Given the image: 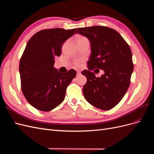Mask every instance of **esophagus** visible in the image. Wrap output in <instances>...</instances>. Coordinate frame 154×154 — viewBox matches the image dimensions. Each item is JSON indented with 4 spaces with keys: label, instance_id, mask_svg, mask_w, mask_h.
Listing matches in <instances>:
<instances>
[{
    "label": "esophagus",
    "instance_id": "obj_1",
    "mask_svg": "<svg viewBox=\"0 0 154 154\" xmlns=\"http://www.w3.org/2000/svg\"><path fill=\"white\" fill-rule=\"evenodd\" d=\"M81 74V71H77V76H80Z\"/></svg>",
    "mask_w": 154,
    "mask_h": 154
}]
</instances>
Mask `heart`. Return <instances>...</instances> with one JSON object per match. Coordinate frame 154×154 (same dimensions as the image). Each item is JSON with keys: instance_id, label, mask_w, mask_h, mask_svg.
I'll return each instance as SVG.
<instances>
[{"instance_id": "1", "label": "heart", "mask_w": 154, "mask_h": 154, "mask_svg": "<svg viewBox=\"0 0 154 154\" xmlns=\"http://www.w3.org/2000/svg\"><path fill=\"white\" fill-rule=\"evenodd\" d=\"M85 38V37H80V38ZM83 62V59L76 60L75 62H74V65H75L76 67H80L82 65Z\"/></svg>"}]
</instances>
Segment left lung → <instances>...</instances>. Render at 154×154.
I'll list each match as a JSON object with an SVG mask.
<instances>
[{"label": "left lung", "instance_id": "left-lung-1", "mask_svg": "<svg viewBox=\"0 0 154 154\" xmlns=\"http://www.w3.org/2000/svg\"><path fill=\"white\" fill-rule=\"evenodd\" d=\"M76 33L87 37L91 48L88 70L82 72L87 80L83 88L85 98L97 109H112L122 100L130 83L134 64L129 45L118 32L108 27H80ZM94 68L103 69L105 73L96 78L90 71Z\"/></svg>", "mask_w": 154, "mask_h": 154}]
</instances>
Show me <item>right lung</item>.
I'll list each match as a JSON object with an SVG mask.
<instances>
[{
  "label": "right lung",
  "instance_id": "add662e5",
  "mask_svg": "<svg viewBox=\"0 0 154 154\" xmlns=\"http://www.w3.org/2000/svg\"><path fill=\"white\" fill-rule=\"evenodd\" d=\"M76 29L53 28L37 32L28 41L20 60L21 88L29 103L48 112L64 100L67 86L76 76L75 70L66 73L54 67V57L61 55L63 44Z\"/></svg>",
  "mask_w": 154,
  "mask_h": 154
}]
</instances>
